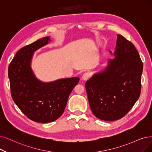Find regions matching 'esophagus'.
Masks as SVG:
<instances>
[{"label":"esophagus","instance_id":"esophagus-1","mask_svg":"<svg viewBox=\"0 0 152 152\" xmlns=\"http://www.w3.org/2000/svg\"><path fill=\"white\" fill-rule=\"evenodd\" d=\"M89 77H90V74L88 72H86V73H85V74H83L82 78L83 80H87L88 79Z\"/></svg>","mask_w":152,"mask_h":152}]
</instances>
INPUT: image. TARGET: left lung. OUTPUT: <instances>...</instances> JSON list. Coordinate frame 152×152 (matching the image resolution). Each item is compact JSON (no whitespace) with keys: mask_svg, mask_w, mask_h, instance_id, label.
<instances>
[{"mask_svg":"<svg viewBox=\"0 0 152 152\" xmlns=\"http://www.w3.org/2000/svg\"><path fill=\"white\" fill-rule=\"evenodd\" d=\"M114 56L104 70L86 83L91 110L96 118L105 121L124 117L141 92L143 63L135 46L118 34Z\"/></svg>","mask_w":152,"mask_h":152,"instance_id":"8db88e82","label":"left lung"}]
</instances>
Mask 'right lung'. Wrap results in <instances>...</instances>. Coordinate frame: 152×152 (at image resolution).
<instances>
[{
  "mask_svg": "<svg viewBox=\"0 0 152 152\" xmlns=\"http://www.w3.org/2000/svg\"><path fill=\"white\" fill-rule=\"evenodd\" d=\"M49 41L50 37H45L22 47L8 70L15 104L29 119L39 123L52 122L61 116L71 92L80 80L72 77L43 82L35 77L30 66L34 52Z\"/></svg>",
  "mask_w": 152,
  "mask_h": 152,
  "instance_id": "1",
  "label": "right lung"
}]
</instances>
